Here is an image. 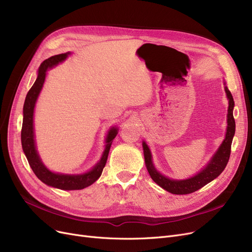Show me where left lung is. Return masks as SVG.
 Segmentation results:
<instances>
[{
  "mask_svg": "<svg viewBox=\"0 0 252 252\" xmlns=\"http://www.w3.org/2000/svg\"><path fill=\"white\" fill-rule=\"evenodd\" d=\"M224 91L226 94V97L228 100V108H227V116H226V132L225 137L222 141L220 146L218 147L216 152L213 155V157L210 158V160L207 162V165L203 167L200 172L194 174L192 177L188 179H172L169 178L165 175L160 174L153 165L152 161V156L151 151L146 144V142H142V146H143V152H144V159L145 165L147 168V171L150 175L152 180L157 184H158L161 189L165 190L174 193V194H188L191 193L195 190H198L205 187L206 184L211 182L215 178H217L221 172L226 167V163L229 158V155H231V146L233 138L235 135L236 129V124L233 115L234 110V99L231 92L228 91L227 87L225 86L224 82Z\"/></svg>",
  "mask_w": 252,
  "mask_h": 252,
  "instance_id": "left-lung-1",
  "label": "left lung"
}]
</instances>
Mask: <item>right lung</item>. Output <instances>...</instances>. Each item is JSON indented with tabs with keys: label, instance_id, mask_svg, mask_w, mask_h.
<instances>
[{
	"label": "right lung",
	"instance_id": "1",
	"mask_svg": "<svg viewBox=\"0 0 252 252\" xmlns=\"http://www.w3.org/2000/svg\"><path fill=\"white\" fill-rule=\"evenodd\" d=\"M71 54V52H65L58 56H53L43 62L38 70V76L35 83L32 84L29 91L24 105V120L23 128H21V145L23 150L27 157L30 166L35 173L36 176L48 187L54 189H60L63 190H77L90 187L102 175L103 169L106 165L108 158L109 150H110L113 139L118 133V128L112 126L108 130L106 136V145L103 151L101 159L86 173L83 174H63L52 172L43 163L39 153L37 151L35 142V132H34V111L38 96L42 91L43 84H44L46 74L49 69L54 65L63 63Z\"/></svg>",
	"mask_w": 252,
	"mask_h": 252
}]
</instances>
